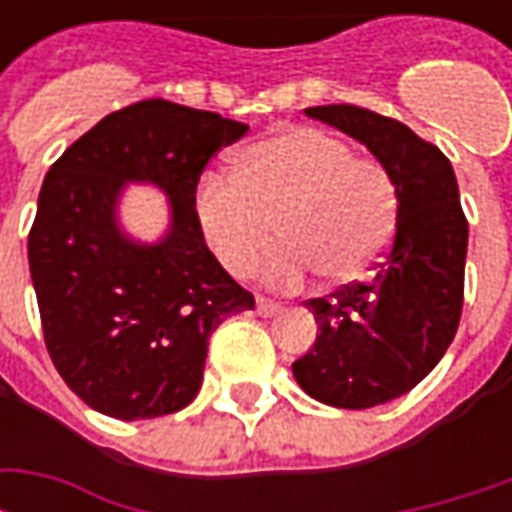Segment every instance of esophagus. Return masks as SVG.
<instances>
[{
	"label": "esophagus",
	"mask_w": 512,
	"mask_h": 512,
	"mask_svg": "<svg viewBox=\"0 0 512 512\" xmlns=\"http://www.w3.org/2000/svg\"><path fill=\"white\" fill-rule=\"evenodd\" d=\"M255 307H257V315H263V318H274L277 312H282V304H277V301H271V299H263V296H257Z\"/></svg>",
	"instance_id": "obj_1"
}]
</instances>
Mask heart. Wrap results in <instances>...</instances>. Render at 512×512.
Instances as JSON below:
<instances>
[{
    "label": "heart",
    "instance_id": "1",
    "mask_svg": "<svg viewBox=\"0 0 512 512\" xmlns=\"http://www.w3.org/2000/svg\"><path fill=\"white\" fill-rule=\"evenodd\" d=\"M233 172L235 178L205 175L191 197L202 241L233 277L252 271L271 222L279 244L260 277L274 288H299L315 268L329 282L356 279L392 241V175L321 128H279L246 145Z\"/></svg>",
    "mask_w": 512,
    "mask_h": 512
}]
</instances>
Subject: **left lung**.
Masks as SVG:
<instances>
[{
    "instance_id": "8db88e82",
    "label": "left lung",
    "mask_w": 512,
    "mask_h": 512,
    "mask_svg": "<svg viewBox=\"0 0 512 512\" xmlns=\"http://www.w3.org/2000/svg\"><path fill=\"white\" fill-rule=\"evenodd\" d=\"M304 115L362 142L395 180L389 255L367 285L307 304L318 337L293 362V376L315 400L373 408L411 392L450 348L461 321L469 224L452 164L408 126L348 104L310 106Z\"/></svg>"
}]
</instances>
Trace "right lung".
<instances>
[{
    "label": "right lung",
    "mask_w": 512,
    "mask_h": 512,
    "mask_svg": "<svg viewBox=\"0 0 512 512\" xmlns=\"http://www.w3.org/2000/svg\"><path fill=\"white\" fill-rule=\"evenodd\" d=\"M246 131L216 112L139 101L79 136L43 180L29 274L46 348L62 381L106 417L134 422L189 406L208 337L255 307L191 216L205 164ZM128 185L168 197V230L156 242L119 222Z\"/></svg>",
    "instance_id": "right-lung-1"
}]
</instances>
